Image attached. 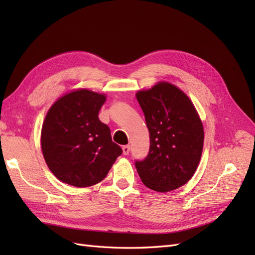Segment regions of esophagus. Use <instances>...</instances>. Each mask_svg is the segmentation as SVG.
I'll return each instance as SVG.
<instances>
[{"instance_id": "obj_1", "label": "esophagus", "mask_w": 255, "mask_h": 255, "mask_svg": "<svg viewBox=\"0 0 255 255\" xmlns=\"http://www.w3.org/2000/svg\"><path fill=\"white\" fill-rule=\"evenodd\" d=\"M122 152H123V155H128V154L129 153V145H123Z\"/></svg>"}]
</instances>
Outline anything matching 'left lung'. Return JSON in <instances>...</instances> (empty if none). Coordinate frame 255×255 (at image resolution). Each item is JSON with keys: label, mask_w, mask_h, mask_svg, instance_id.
<instances>
[{"label": "left lung", "mask_w": 255, "mask_h": 255, "mask_svg": "<svg viewBox=\"0 0 255 255\" xmlns=\"http://www.w3.org/2000/svg\"><path fill=\"white\" fill-rule=\"evenodd\" d=\"M150 133V150L135 167L146 187L159 192L186 184L201 158L204 132L189 98L160 82L136 94Z\"/></svg>", "instance_id": "1"}]
</instances>
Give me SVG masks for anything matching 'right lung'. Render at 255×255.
I'll return each mask as SVG.
<instances>
[{
    "mask_svg": "<svg viewBox=\"0 0 255 255\" xmlns=\"http://www.w3.org/2000/svg\"><path fill=\"white\" fill-rule=\"evenodd\" d=\"M106 97L87 89L70 92L49 110L41 130L43 157L61 182L87 187L105 179L122 154L99 119Z\"/></svg>",
    "mask_w": 255,
    "mask_h": 255,
    "instance_id": "obj_1",
    "label": "right lung"
}]
</instances>
